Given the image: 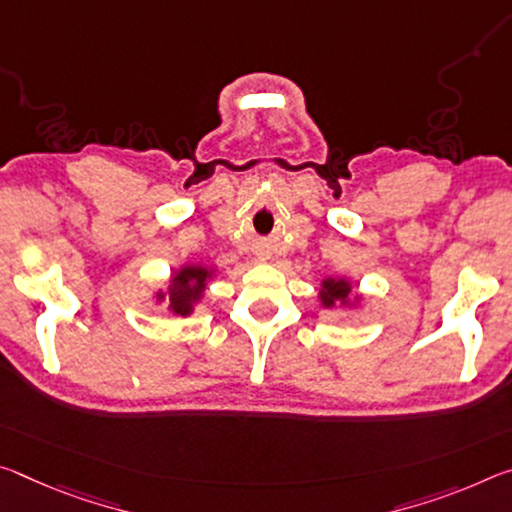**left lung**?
I'll return each instance as SVG.
<instances>
[{
  "mask_svg": "<svg viewBox=\"0 0 512 512\" xmlns=\"http://www.w3.org/2000/svg\"><path fill=\"white\" fill-rule=\"evenodd\" d=\"M319 303L323 310H360L364 305V300L367 296L364 294H353V282L348 278H323L321 280V287H319Z\"/></svg>",
  "mask_w": 512,
  "mask_h": 512,
  "instance_id": "8db88e82",
  "label": "left lung"
}]
</instances>
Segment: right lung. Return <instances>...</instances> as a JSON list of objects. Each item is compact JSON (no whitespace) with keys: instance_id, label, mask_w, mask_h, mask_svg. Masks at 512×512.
Listing matches in <instances>:
<instances>
[{"instance_id":"obj_1","label":"right lung","mask_w":512,"mask_h":512,"mask_svg":"<svg viewBox=\"0 0 512 512\" xmlns=\"http://www.w3.org/2000/svg\"><path fill=\"white\" fill-rule=\"evenodd\" d=\"M214 278V266L182 264L180 269L170 271L164 289L152 291V300L157 305H166V310L173 316H191L198 310L209 282H214Z\"/></svg>"}]
</instances>
